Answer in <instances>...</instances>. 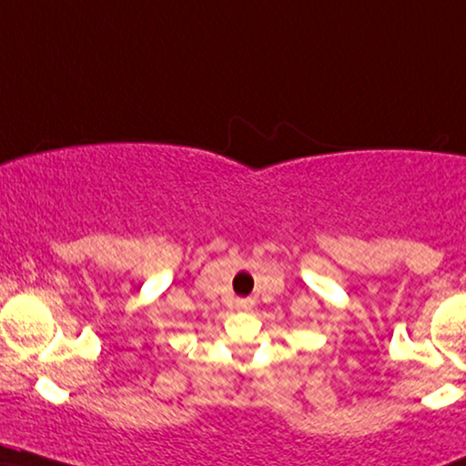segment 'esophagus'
<instances>
[{"mask_svg": "<svg viewBox=\"0 0 466 466\" xmlns=\"http://www.w3.org/2000/svg\"><path fill=\"white\" fill-rule=\"evenodd\" d=\"M237 309H240V311L251 309V301H247V299H240V301H237Z\"/></svg>", "mask_w": 466, "mask_h": 466, "instance_id": "esophagus-1", "label": "esophagus"}]
</instances>
